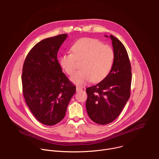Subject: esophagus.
Instances as JSON below:
<instances>
[{
  "label": "esophagus",
  "instance_id": "esophagus-1",
  "mask_svg": "<svg viewBox=\"0 0 159 159\" xmlns=\"http://www.w3.org/2000/svg\"><path fill=\"white\" fill-rule=\"evenodd\" d=\"M76 90H77V92H80V91H82V89L80 88V87H76Z\"/></svg>",
  "mask_w": 159,
  "mask_h": 159
}]
</instances>
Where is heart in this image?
<instances>
[{
  "instance_id": "b5f03b06",
  "label": "heart",
  "mask_w": 159,
  "mask_h": 159,
  "mask_svg": "<svg viewBox=\"0 0 159 159\" xmlns=\"http://www.w3.org/2000/svg\"><path fill=\"white\" fill-rule=\"evenodd\" d=\"M70 53H64L60 58V64L67 74L72 75L78 68L77 61H83L82 70L77 71L71 80L79 85L89 81L99 82L109 73L115 60L113 49L97 39L84 38L75 42Z\"/></svg>"
}]
</instances>
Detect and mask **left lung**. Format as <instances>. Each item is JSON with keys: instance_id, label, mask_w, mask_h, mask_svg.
<instances>
[{"instance_id": "1", "label": "left lung", "mask_w": 159, "mask_h": 159, "mask_svg": "<svg viewBox=\"0 0 159 159\" xmlns=\"http://www.w3.org/2000/svg\"><path fill=\"white\" fill-rule=\"evenodd\" d=\"M109 37L115 52L111 70L101 82L86 89L87 114L99 125L116 120L130 96L131 67L127 51L118 38L112 35Z\"/></svg>"}]
</instances>
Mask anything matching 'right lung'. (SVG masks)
<instances>
[{
    "label": "right lung",
    "mask_w": 159,
    "mask_h": 159,
    "mask_svg": "<svg viewBox=\"0 0 159 159\" xmlns=\"http://www.w3.org/2000/svg\"><path fill=\"white\" fill-rule=\"evenodd\" d=\"M66 34L48 38L36 44L25 60L22 93L32 114L40 123L52 126L61 121L75 93V86L62 72L58 51Z\"/></svg>",
    "instance_id": "add662e5"
}]
</instances>
